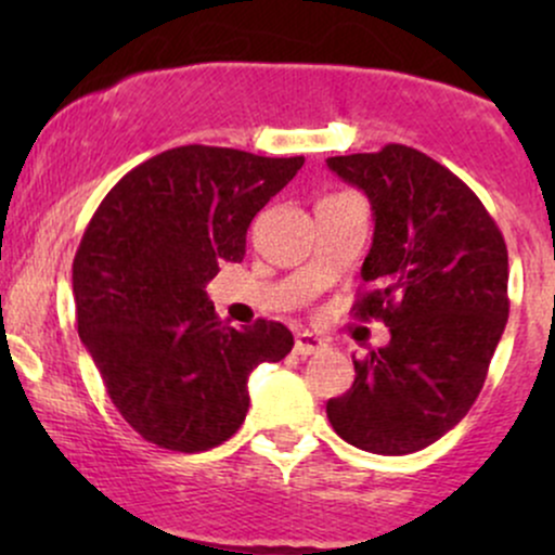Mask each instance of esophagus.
Returning a JSON list of instances; mask_svg holds the SVG:
<instances>
[{"label": "esophagus", "mask_w": 555, "mask_h": 555, "mask_svg": "<svg viewBox=\"0 0 555 555\" xmlns=\"http://www.w3.org/2000/svg\"><path fill=\"white\" fill-rule=\"evenodd\" d=\"M328 344L321 339V336L310 334V331H302V334L295 336V354H302V358H308V354H318L323 352Z\"/></svg>", "instance_id": "esophagus-1"}]
</instances>
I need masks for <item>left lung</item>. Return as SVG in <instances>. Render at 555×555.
Listing matches in <instances>:
<instances>
[{"mask_svg":"<svg viewBox=\"0 0 555 555\" xmlns=\"http://www.w3.org/2000/svg\"><path fill=\"white\" fill-rule=\"evenodd\" d=\"M328 169L373 208L362 263L371 289L354 315L391 341L354 360V384L328 399L336 436L401 456L446 436L475 404L508 318V253L486 206L454 171L415 149L331 156Z\"/></svg>","mask_w":555,"mask_h":555,"instance_id":"1","label":"left lung"}]
</instances>
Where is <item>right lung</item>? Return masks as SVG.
Segmentation results:
<instances>
[{
    "instance_id": "1",
    "label": "right lung",
    "mask_w": 555,
    "mask_h": 555,
    "mask_svg": "<svg viewBox=\"0 0 555 555\" xmlns=\"http://www.w3.org/2000/svg\"><path fill=\"white\" fill-rule=\"evenodd\" d=\"M302 164L180 145L127 171L95 208L73 260L78 334L145 441L182 454L224 443L245 423L250 373L295 347L276 321L224 326L206 284L245 258L250 221Z\"/></svg>"
}]
</instances>
